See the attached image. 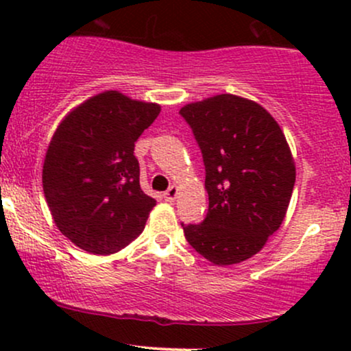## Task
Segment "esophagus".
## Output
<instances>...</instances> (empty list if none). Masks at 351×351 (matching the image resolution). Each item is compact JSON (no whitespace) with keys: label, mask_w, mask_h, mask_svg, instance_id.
I'll use <instances>...</instances> for the list:
<instances>
[{"label":"esophagus","mask_w":351,"mask_h":351,"mask_svg":"<svg viewBox=\"0 0 351 351\" xmlns=\"http://www.w3.org/2000/svg\"><path fill=\"white\" fill-rule=\"evenodd\" d=\"M163 196H165V199L173 203V201L176 199V196H178V186H176V184H171V186L165 191Z\"/></svg>","instance_id":"34e87169"}]
</instances>
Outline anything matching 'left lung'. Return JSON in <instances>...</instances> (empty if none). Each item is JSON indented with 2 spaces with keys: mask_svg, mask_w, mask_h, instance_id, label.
Instances as JSON below:
<instances>
[{
  "mask_svg": "<svg viewBox=\"0 0 351 351\" xmlns=\"http://www.w3.org/2000/svg\"><path fill=\"white\" fill-rule=\"evenodd\" d=\"M180 114L203 153L209 208L183 226L196 252L216 265L252 257L280 228L295 183L284 132L263 106L232 94L186 104Z\"/></svg>",
  "mask_w": 351,
  "mask_h": 351,
  "instance_id": "obj_1",
  "label": "left lung"
}]
</instances>
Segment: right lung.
<instances>
[{"mask_svg":"<svg viewBox=\"0 0 351 351\" xmlns=\"http://www.w3.org/2000/svg\"><path fill=\"white\" fill-rule=\"evenodd\" d=\"M162 107L106 90L58 125L43 165V189L56 226L97 256L142 234L156 201L140 186L135 142Z\"/></svg>","mask_w":351,"mask_h":351,"instance_id":"right-lung-1","label":"right lung"}]
</instances>
